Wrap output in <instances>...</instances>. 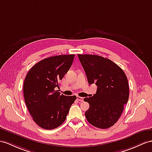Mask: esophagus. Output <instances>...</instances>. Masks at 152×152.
<instances>
[{"mask_svg":"<svg viewBox=\"0 0 152 152\" xmlns=\"http://www.w3.org/2000/svg\"><path fill=\"white\" fill-rule=\"evenodd\" d=\"M77 100H78L79 101H80V102L83 101V99H84L83 97H79V96H78V97H77Z\"/></svg>","mask_w":152,"mask_h":152,"instance_id":"34e87169","label":"esophagus"}]
</instances>
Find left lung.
<instances>
[{"mask_svg": "<svg viewBox=\"0 0 152 152\" xmlns=\"http://www.w3.org/2000/svg\"><path fill=\"white\" fill-rule=\"evenodd\" d=\"M78 57L86 72L88 83H95L97 86L95 94L84 99L90 104L85 116L94 126L108 128L119 120L128 101L126 75L119 66L108 58L80 54Z\"/></svg>", "mask_w": 152, "mask_h": 152, "instance_id": "8db88e82", "label": "left lung"}]
</instances>
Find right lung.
Instances as JSON below:
<instances>
[{
	"label": "right lung",
	"mask_w": 152,
	"mask_h": 152,
	"mask_svg": "<svg viewBox=\"0 0 152 152\" xmlns=\"http://www.w3.org/2000/svg\"><path fill=\"white\" fill-rule=\"evenodd\" d=\"M75 55H61L40 61L29 69L24 80L26 104L40 127L55 129L64 123L77 97L61 95L59 83L68 72Z\"/></svg>",
	"instance_id": "right-lung-1"
}]
</instances>
